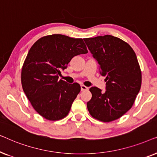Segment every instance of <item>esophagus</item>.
<instances>
[{
  "instance_id": "obj_1",
  "label": "esophagus",
  "mask_w": 157,
  "mask_h": 157,
  "mask_svg": "<svg viewBox=\"0 0 157 157\" xmlns=\"http://www.w3.org/2000/svg\"><path fill=\"white\" fill-rule=\"evenodd\" d=\"M89 89V88L86 86L84 85H81V91H86V90Z\"/></svg>"
}]
</instances>
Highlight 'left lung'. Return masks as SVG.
<instances>
[{
	"label": "left lung",
	"mask_w": 157,
	"mask_h": 157,
	"mask_svg": "<svg viewBox=\"0 0 157 157\" xmlns=\"http://www.w3.org/2000/svg\"><path fill=\"white\" fill-rule=\"evenodd\" d=\"M89 51L106 76V91L90 88L89 113L102 122L121 117L132 108L141 86V71L136 53L127 43L111 35L84 38Z\"/></svg>",
	"instance_id": "8db88e82"
}]
</instances>
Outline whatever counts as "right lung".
Listing matches in <instances>:
<instances>
[{"mask_svg": "<svg viewBox=\"0 0 157 157\" xmlns=\"http://www.w3.org/2000/svg\"><path fill=\"white\" fill-rule=\"evenodd\" d=\"M82 38L61 34L40 38L28 53L21 71L23 91L36 112L49 121L68 115L81 91L78 83L59 79L73 58L87 53Z\"/></svg>", "mask_w": 157, "mask_h": 157, "instance_id": "add662e5", "label": "right lung"}]
</instances>
